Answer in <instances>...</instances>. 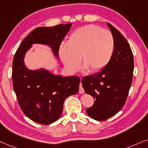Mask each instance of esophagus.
Wrapping results in <instances>:
<instances>
[{
	"mask_svg": "<svg viewBox=\"0 0 148 148\" xmlns=\"http://www.w3.org/2000/svg\"><path fill=\"white\" fill-rule=\"evenodd\" d=\"M84 92H85V91H84L83 86H82V83H80V87H79V93H83Z\"/></svg>",
	"mask_w": 148,
	"mask_h": 148,
	"instance_id": "34e87169",
	"label": "esophagus"
}]
</instances>
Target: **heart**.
<instances>
[{
    "instance_id": "obj_1",
    "label": "heart",
    "mask_w": 148,
    "mask_h": 148,
    "mask_svg": "<svg viewBox=\"0 0 148 148\" xmlns=\"http://www.w3.org/2000/svg\"><path fill=\"white\" fill-rule=\"evenodd\" d=\"M115 50V40L109 31L93 24L78 28L61 44L59 55L71 72H75L80 62L89 72L102 70L111 61Z\"/></svg>"
}]
</instances>
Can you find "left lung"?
I'll use <instances>...</instances> for the list:
<instances>
[{
  "label": "left lung",
  "mask_w": 148,
  "mask_h": 148,
  "mask_svg": "<svg viewBox=\"0 0 148 148\" xmlns=\"http://www.w3.org/2000/svg\"><path fill=\"white\" fill-rule=\"evenodd\" d=\"M115 40V50L111 61L101 72L85 76L82 85L94 104L86 112L97 121H104L115 115L124 105L132 81L133 55L126 38L108 23Z\"/></svg>",
  "instance_id": "1"
}]
</instances>
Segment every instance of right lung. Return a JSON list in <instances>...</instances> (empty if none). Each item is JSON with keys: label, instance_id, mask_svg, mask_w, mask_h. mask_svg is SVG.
<instances>
[{"label": "right lung", "instance_id": "add662e5", "mask_svg": "<svg viewBox=\"0 0 148 148\" xmlns=\"http://www.w3.org/2000/svg\"><path fill=\"white\" fill-rule=\"evenodd\" d=\"M71 25L36 28L22 41L13 59L12 83L18 102L23 113L38 124H50L60 117L65 99L78 92L80 78L55 76L45 70H28L23 61L24 55L37 43L49 45L58 57Z\"/></svg>", "mask_w": 148, "mask_h": 148}]
</instances>
